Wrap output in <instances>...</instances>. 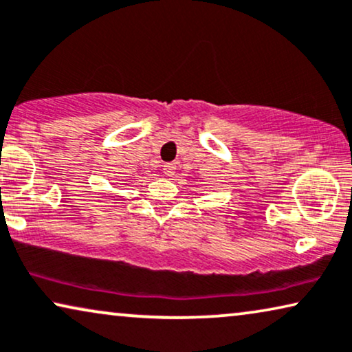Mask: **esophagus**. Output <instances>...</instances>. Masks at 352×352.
<instances>
[{
	"label": "esophagus",
	"instance_id": "obj_1",
	"mask_svg": "<svg viewBox=\"0 0 352 352\" xmlns=\"http://www.w3.org/2000/svg\"><path fill=\"white\" fill-rule=\"evenodd\" d=\"M164 173H165L166 176H175V173H176V164H175V162L165 164L164 165Z\"/></svg>",
	"mask_w": 352,
	"mask_h": 352
}]
</instances>
